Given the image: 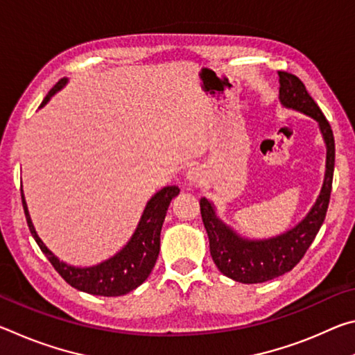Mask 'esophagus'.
Wrapping results in <instances>:
<instances>
[{
  "instance_id": "34e87169",
  "label": "esophagus",
  "mask_w": 355,
  "mask_h": 355,
  "mask_svg": "<svg viewBox=\"0 0 355 355\" xmlns=\"http://www.w3.org/2000/svg\"><path fill=\"white\" fill-rule=\"evenodd\" d=\"M188 178H189V182H192V183H199V180L202 178L200 171L197 169V167H192V169L188 171Z\"/></svg>"
}]
</instances>
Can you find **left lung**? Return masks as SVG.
<instances>
[{
  "mask_svg": "<svg viewBox=\"0 0 355 355\" xmlns=\"http://www.w3.org/2000/svg\"><path fill=\"white\" fill-rule=\"evenodd\" d=\"M279 76L282 103L311 116L320 123L327 146L326 178L321 194L307 218L293 230L266 241H248L238 238L230 228L216 218L211 203L205 197L200 199V214L208 233L213 261L222 274L241 284H263L280 277L285 272H290L302 260L326 219L330 192H332L335 141L330 123L296 75L280 70Z\"/></svg>",
  "mask_w": 355,
  "mask_h": 355,
  "instance_id": "8db88e82",
  "label": "left lung"
}]
</instances>
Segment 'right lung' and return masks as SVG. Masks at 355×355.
Masks as SVG:
<instances>
[{
    "instance_id": "1",
    "label": "right lung",
    "mask_w": 355,
    "mask_h": 355,
    "mask_svg": "<svg viewBox=\"0 0 355 355\" xmlns=\"http://www.w3.org/2000/svg\"><path fill=\"white\" fill-rule=\"evenodd\" d=\"M65 83H67L65 78L59 80L55 84V87L46 94V97L42 101L40 106H44L46 101L50 100L51 95L59 91ZM178 192L180 189L177 186H167V188L156 192L147 203L146 211L142 214V219L139 222V225H137L131 241L125 245L116 257L110 258V260H106L105 263L97 264V266L83 269L71 268L69 264L59 261L58 258L45 248V244L40 241V238L34 230L23 192L21 203L23 209H25L29 232H31L35 243H37L40 250L44 252L45 257L50 260L58 274L61 275L70 286L76 288V290L94 294V296L114 297L133 291L135 288L142 284V282H146L150 272H152L156 258H158L159 254V235L161 227H163V222L166 218L167 207H169L172 197H175Z\"/></svg>"
}]
</instances>
